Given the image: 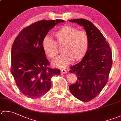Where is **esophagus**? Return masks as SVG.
<instances>
[{
  "instance_id": "esophagus-1",
  "label": "esophagus",
  "mask_w": 121,
  "mask_h": 121,
  "mask_svg": "<svg viewBox=\"0 0 121 121\" xmlns=\"http://www.w3.org/2000/svg\"><path fill=\"white\" fill-rule=\"evenodd\" d=\"M67 73V70H65V69H61V73H62V74H65V73Z\"/></svg>"
}]
</instances>
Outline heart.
Segmentation results:
<instances>
[{
	"label": "heart",
	"mask_w": 121,
	"mask_h": 121,
	"mask_svg": "<svg viewBox=\"0 0 121 121\" xmlns=\"http://www.w3.org/2000/svg\"><path fill=\"white\" fill-rule=\"evenodd\" d=\"M56 42L49 36L42 40V46L46 55L53 59L58 52L57 43L62 46L64 52L52 62L54 67L64 68L74 60L78 61L86 55L89 47V37L84 31L70 26H65L54 34Z\"/></svg>",
	"instance_id": "heart-1"
}]
</instances>
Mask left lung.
Returning a JSON list of instances; mask_svg holds the SVG:
<instances>
[{
  "label": "left lung",
  "mask_w": 121,
  "mask_h": 121,
  "mask_svg": "<svg viewBox=\"0 0 121 121\" xmlns=\"http://www.w3.org/2000/svg\"><path fill=\"white\" fill-rule=\"evenodd\" d=\"M69 21L82 26L89 37L86 55L69 71L78 78L75 83L69 86V90L77 99L88 102L100 93L108 82L112 65V52L103 35L91 21L83 19Z\"/></svg>",
  "instance_id": "left-lung-1"
}]
</instances>
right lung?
<instances>
[{
	"instance_id": "1",
	"label": "right lung",
	"mask_w": 121,
	"mask_h": 121,
	"mask_svg": "<svg viewBox=\"0 0 121 121\" xmlns=\"http://www.w3.org/2000/svg\"><path fill=\"white\" fill-rule=\"evenodd\" d=\"M63 20H41L21 30L11 51V73L21 93L31 99L40 98L51 86V79L60 70L48 67L49 62L42 42L49 31Z\"/></svg>"
}]
</instances>
